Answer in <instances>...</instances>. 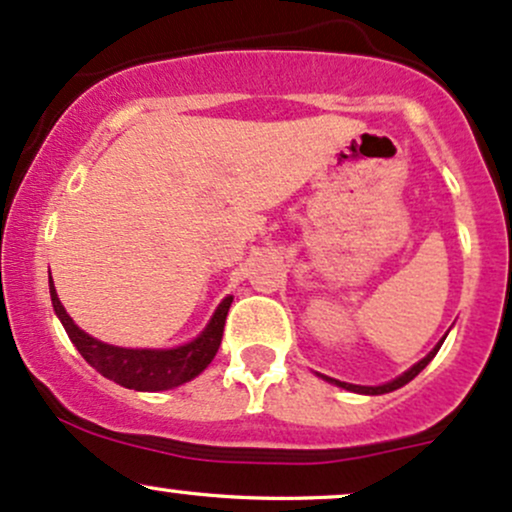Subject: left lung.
I'll return each instance as SVG.
<instances>
[{"label":"left lung","mask_w":512,"mask_h":512,"mask_svg":"<svg viewBox=\"0 0 512 512\" xmlns=\"http://www.w3.org/2000/svg\"><path fill=\"white\" fill-rule=\"evenodd\" d=\"M442 342H445V340H440V345H442ZM440 345H437L435 350H432L428 357H425V359H420V362L415 364V367L408 369L406 374H401V376H398V379H393V381H389V384H384V386H355V384H345V381H338V379H328V376H325V379H328L330 384H335V386H342V389H347V391H355V393H369V396H379V393H389V391H396V389H401V386H406L408 381L415 379V376H418L420 372H423L425 367H428V364H430V359L437 355V350H440Z\"/></svg>","instance_id":"left-lung-1"}]
</instances>
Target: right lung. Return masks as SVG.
I'll use <instances>...</instances> for the list:
<instances>
[{
	"label": "right lung",
	"instance_id": "right-lung-1",
	"mask_svg": "<svg viewBox=\"0 0 512 512\" xmlns=\"http://www.w3.org/2000/svg\"><path fill=\"white\" fill-rule=\"evenodd\" d=\"M50 299H53L55 313H58L60 323L65 325L67 335H70L72 345L80 350V355L101 376L136 391H167L179 384H187L196 374L204 372L221 347L223 325H226L228 308L233 303V296L223 299L204 333L187 345L174 347V350H126V347H114L94 340L92 335L77 328L72 318L67 316L58 294H55L53 279H50Z\"/></svg>",
	"mask_w": 512,
	"mask_h": 512
}]
</instances>
